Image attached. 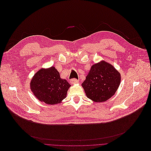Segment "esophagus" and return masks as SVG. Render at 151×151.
I'll return each mask as SVG.
<instances>
[{"instance_id":"34e87169","label":"esophagus","mask_w":151,"mask_h":151,"mask_svg":"<svg viewBox=\"0 0 151 151\" xmlns=\"http://www.w3.org/2000/svg\"><path fill=\"white\" fill-rule=\"evenodd\" d=\"M70 83L71 84H75V83H78V80L76 78H72L70 80Z\"/></svg>"}]
</instances>
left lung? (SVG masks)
Returning <instances> with one entry per match:
<instances>
[{
  "label": "left lung",
  "mask_w": 151,
  "mask_h": 151,
  "mask_svg": "<svg viewBox=\"0 0 151 151\" xmlns=\"http://www.w3.org/2000/svg\"><path fill=\"white\" fill-rule=\"evenodd\" d=\"M120 80L118 71L103 61L92 65L81 85L88 98L96 102H102L115 94Z\"/></svg>",
  "instance_id": "left-lung-1"
}]
</instances>
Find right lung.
<instances>
[{"mask_svg": "<svg viewBox=\"0 0 151 151\" xmlns=\"http://www.w3.org/2000/svg\"><path fill=\"white\" fill-rule=\"evenodd\" d=\"M70 86L66 80L60 77L54 67L42 68L30 82V88L35 96L41 102L50 105L59 104L65 99Z\"/></svg>", "mask_w": 151, "mask_h": 151, "instance_id": "add662e5", "label": "right lung"}]
</instances>
